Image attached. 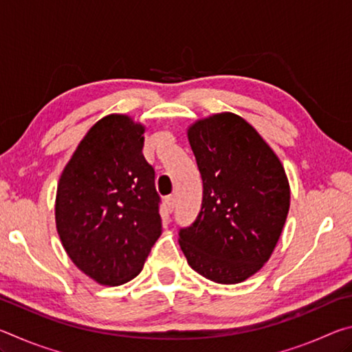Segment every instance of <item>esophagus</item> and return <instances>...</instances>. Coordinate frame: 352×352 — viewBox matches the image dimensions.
<instances>
[{
  "mask_svg": "<svg viewBox=\"0 0 352 352\" xmlns=\"http://www.w3.org/2000/svg\"><path fill=\"white\" fill-rule=\"evenodd\" d=\"M164 204H166V208H168L169 212L174 211V208H175V197H174V195H169V197H166Z\"/></svg>",
  "mask_w": 352,
  "mask_h": 352,
  "instance_id": "1",
  "label": "esophagus"
}]
</instances>
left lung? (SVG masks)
Listing matches in <instances>:
<instances>
[{
    "instance_id": "8db88e82",
    "label": "left lung",
    "mask_w": 352,
    "mask_h": 352,
    "mask_svg": "<svg viewBox=\"0 0 352 352\" xmlns=\"http://www.w3.org/2000/svg\"><path fill=\"white\" fill-rule=\"evenodd\" d=\"M188 140L204 199L178 243L201 276L242 283L269 261L283 233L290 206L287 175L270 146L234 113L199 119L188 129Z\"/></svg>"
}]
</instances>
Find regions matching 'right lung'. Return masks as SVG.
Instances as JSON below:
<instances>
[{"label":"right lung","mask_w":352,"mask_h":352,"mask_svg":"<svg viewBox=\"0 0 352 352\" xmlns=\"http://www.w3.org/2000/svg\"><path fill=\"white\" fill-rule=\"evenodd\" d=\"M144 130L127 115L99 119L57 184L56 225L65 252L102 285L138 275L162 234L155 170L142 155Z\"/></svg>","instance_id":"1"}]
</instances>
